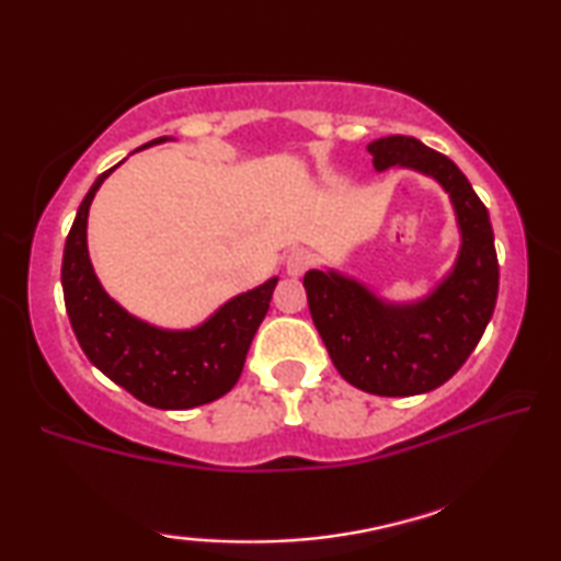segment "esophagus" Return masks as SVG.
Segmentation results:
<instances>
[{"mask_svg": "<svg viewBox=\"0 0 561 561\" xmlns=\"http://www.w3.org/2000/svg\"><path fill=\"white\" fill-rule=\"evenodd\" d=\"M308 265H311V255H308L306 250H294L286 261V271H288V275L298 278V275H304L308 271Z\"/></svg>", "mask_w": 561, "mask_h": 561, "instance_id": "34e87169", "label": "esophagus"}]
</instances>
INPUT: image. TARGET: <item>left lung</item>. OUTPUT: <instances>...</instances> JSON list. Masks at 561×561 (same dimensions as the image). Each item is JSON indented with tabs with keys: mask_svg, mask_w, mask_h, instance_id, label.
<instances>
[{
	"mask_svg": "<svg viewBox=\"0 0 561 561\" xmlns=\"http://www.w3.org/2000/svg\"><path fill=\"white\" fill-rule=\"evenodd\" d=\"M375 169H412L448 192L460 230L450 273L427 296L394 304L339 271H308L311 319L331 362L348 385L379 397L425 394L466 364L489 327L499 296V257L489 209L466 174L412 136H385L367 146Z\"/></svg>",
	"mask_w": 561,
	"mask_h": 561,
	"instance_id": "left-lung-1",
	"label": "left lung"
}]
</instances>
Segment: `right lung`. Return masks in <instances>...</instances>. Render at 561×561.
<instances>
[{"instance_id": "add662e5", "label": "right lung", "mask_w": 561, "mask_h": 561, "mask_svg": "<svg viewBox=\"0 0 561 561\" xmlns=\"http://www.w3.org/2000/svg\"><path fill=\"white\" fill-rule=\"evenodd\" d=\"M164 141H172V136H161L141 149ZM116 167L88 190L65 240L62 296L68 319L93 367L136 400L157 410L199 408L230 392L240 379L278 278L225 300L194 329H161L128 313L105 294L88 255V209Z\"/></svg>"}]
</instances>
